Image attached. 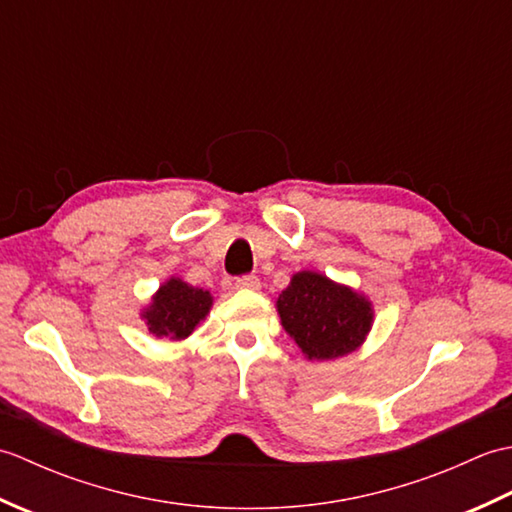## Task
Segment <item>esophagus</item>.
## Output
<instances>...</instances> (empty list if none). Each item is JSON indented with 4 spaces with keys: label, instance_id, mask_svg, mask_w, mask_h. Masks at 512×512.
Here are the masks:
<instances>
[{
    "label": "esophagus",
    "instance_id": "esophagus-1",
    "mask_svg": "<svg viewBox=\"0 0 512 512\" xmlns=\"http://www.w3.org/2000/svg\"><path fill=\"white\" fill-rule=\"evenodd\" d=\"M235 286L242 290H259V279L255 275H244L235 281Z\"/></svg>",
    "mask_w": 512,
    "mask_h": 512
}]
</instances>
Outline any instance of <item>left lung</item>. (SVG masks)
Wrapping results in <instances>:
<instances>
[{"label": "left lung", "instance_id": "left-lung-1", "mask_svg": "<svg viewBox=\"0 0 512 512\" xmlns=\"http://www.w3.org/2000/svg\"><path fill=\"white\" fill-rule=\"evenodd\" d=\"M279 323L308 361H334L356 352L374 325L365 292L314 270H299L275 301Z\"/></svg>", "mask_w": 512, "mask_h": 512}]
</instances>
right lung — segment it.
Returning a JSON list of instances; mask_svg holds the SVG:
<instances>
[{"label": "right lung", "mask_w": 512, "mask_h": 512, "mask_svg": "<svg viewBox=\"0 0 512 512\" xmlns=\"http://www.w3.org/2000/svg\"><path fill=\"white\" fill-rule=\"evenodd\" d=\"M211 308L213 295L209 290L191 286L180 277H169L140 310V319L156 339L182 341L209 317Z\"/></svg>", "instance_id": "obj_1"}]
</instances>
